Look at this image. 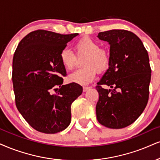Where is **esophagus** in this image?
<instances>
[{
  "instance_id": "1",
  "label": "esophagus",
  "mask_w": 160,
  "mask_h": 160,
  "mask_svg": "<svg viewBox=\"0 0 160 160\" xmlns=\"http://www.w3.org/2000/svg\"><path fill=\"white\" fill-rule=\"evenodd\" d=\"M89 89H90V87H84V88H83V91L84 92H86V91H88V90H89Z\"/></svg>"
}]
</instances>
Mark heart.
<instances>
[{
  "instance_id": "obj_1",
  "label": "heart",
  "mask_w": 160,
  "mask_h": 160,
  "mask_svg": "<svg viewBox=\"0 0 160 160\" xmlns=\"http://www.w3.org/2000/svg\"><path fill=\"white\" fill-rule=\"evenodd\" d=\"M78 57H85L83 59L82 69L75 70L69 75L68 81L79 85H87L93 81L98 72H103L109 68L110 56L107 50L100 48L97 41L89 37H84L75 44ZM59 58L62 64L67 70H71L76 65V56L70 50L64 48L61 51Z\"/></svg>"
}]
</instances>
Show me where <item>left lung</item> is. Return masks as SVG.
<instances>
[{
	"instance_id": "obj_1",
	"label": "left lung",
	"mask_w": 160,
	"mask_h": 160,
	"mask_svg": "<svg viewBox=\"0 0 160 160\" xmlns=\"http://www.w3.org/2000/svg\"><path fill=\"white\" fill-rule=\"evenodd\" d=\"M110 44V64L96 87V112L102 125L120 129L131 125L142 113L149 97L151 69L146 49L137 35L125 29L99 32ZM106 84L111 89L101 87Z\"/></svg>"
}]
</instances>
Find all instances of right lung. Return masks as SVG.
Here are the masks:
<instances>
[{"instance_id": "right-lung-1", "label": "right lung", "mask_w": 160, "mask_h": 160, "mask_svg": "<svg viewBox=\"0 0 160 160\" xmlns=\"http://www.w3.org/2000/svg\"><path fill=\"white\" fill-rule=\"evenodd\" d=\"M78 35L38 29L26 35L14 53L15 104L29 125L41 133L66 129L71 122V104L82 93L79 84H62L67 73L59 58L61 51Z\"/></svg>"}]
</instances>
